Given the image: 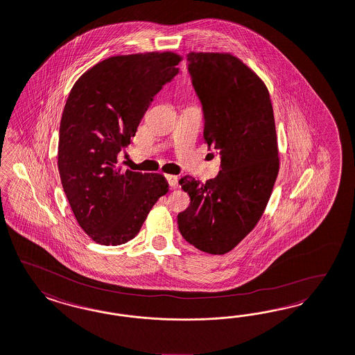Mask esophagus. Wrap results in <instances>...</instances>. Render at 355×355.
I'll list each match as a JSON object with an SVG mask.
<instances>
[{
    "label": "esophagus",
    "mask_w": 355,
    "mask_h": 355,
    "mask_svg": "<svg viewBox=\"0 0 355 355\" xmlns=\"http://www.w3.org/2000/svg\"><path fill=\"white\" fill-rule=\"evenodd\" d=\"M165 178L168 181V184L171 187H175L178 184V177L173 175V174H165Z\"/></svg>",
    "instance_id": "34e87169"
}]
</instances>
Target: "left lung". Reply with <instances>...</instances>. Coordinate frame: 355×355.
<instances>
[{
  "mask_svg": "<svg viewBox=\"0 0 355 355\" xmlns=\"http://www.w3.org/2000/svg\"><path fill=\"white\" fill-rule=\"evenodd\" d=\"M189 72L205 114L203 137L220 153L219 174L180 184L184 240L208 254L231 252L257 225L279 171L274 112L265 83L231 53L190 52Z\"/></svg>",
  "mask_w": 355,
  "mask_h": 355,
  "instance_id": "1",
  "label": "left lung"
}]
</instances>
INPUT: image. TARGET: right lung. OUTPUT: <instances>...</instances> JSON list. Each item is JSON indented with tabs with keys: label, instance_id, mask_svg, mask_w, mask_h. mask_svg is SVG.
Returning <instances> with one entry per match:
<instances>
[{
	"label": "right lung",
	"instance_id": "right-lung-1",
	"mask_svg": "<svg viewBox=\"0 0 355 355\" xmlns=\"http://www.w3.org/2000/svg\"><path fill=\"white\" fill-rule=\"evenodd\" d=\"M181 60L174 52L111 56L86 71L69 93L58 166L76 220L97 244L132 240L169 190L157 173H123L118 155L131 143L153 97L180 72Z\"/></svg>",
	"mask_w": 355,
	"mask_h": 355
}]
</instances>
